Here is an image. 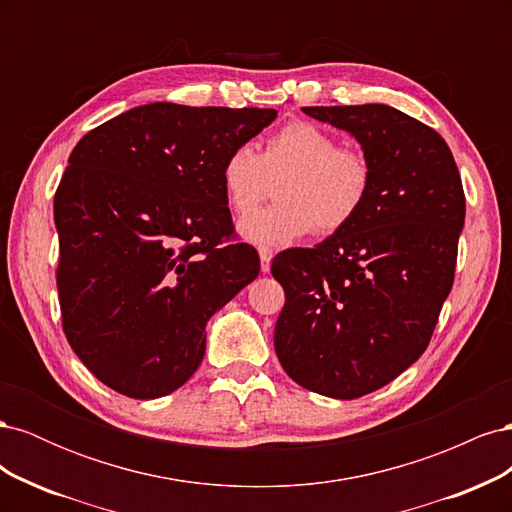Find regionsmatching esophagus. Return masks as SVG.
<instances>
[{
	"label": "esophagus",
	"instance_id": "obj_1",
	"mask_svg": "<svg viewBox=\"0 0 512 512\" xmlns=\"http://www.w3.org/2000/svg\"><path fill=\"white\" fill-rule=\"evenodd\" d=\"M258 254H260V269L262 273H267L271 269V258H273V250H269V247H258Z\"/></svg>",
	"mask_w": 512,
	"mask_h": 512
}]
</instances>
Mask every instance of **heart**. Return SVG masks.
Returning <instances> with one entry per match:
<instances>
[{
	"label": "heart",
	"mask_w": 512,
	"mask_h": 512,
	"mask_svg": "<svg viewBox=\"0 0 512 512\" xmlns=\"http://www.w3.org/2000/svg\"><path fill=\"white\" fill-rule=\"evenodd\" d=\"M278 183L281 203L241 222V235L258 245H284L316 230L335 235L365 207L374 170L361 149L344 147L324 128L290 121L262 153L237 145L222 162V188L230 209L249 215Z\"/></svg>",
	"instance_id": "1"
}]
</instances>
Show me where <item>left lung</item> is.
Masks as SVG:
<instances>
[{"instance_id": "1", "label": "left lung", "mask_w": 512, "mask_h": 512, "mask_svg": "<svg viewBox=\"0 0 512 512\" xmlns=\"http://www.w3.org/2000/svg\"><path fill=\"white\" fill-rule=\"evenodd\" d=\"M350 132L374 183L361 213L312 250H286L271 273L286 292L273 344L303 389L356 399L421 356L453 288L466 196L444 138L386 104L305 106Z\"/></svg>"}]
</instances>
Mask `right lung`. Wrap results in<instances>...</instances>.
Returning a JSON list of instances; mask_svg holds the SVG:
<instances>
[{
  "label": "right lung",
  "mask_w": 512,
  "mask_h": 512,
  "mask_svg": "<svg viewBox=\"0 0 512 512\" xmlns=\"http://www.w3.org/2000/svg\"><path fill=\"white\" fill-rule=\"evenodd\" d=\"M273 108H130L87 132L55 192L64 333L100 382L156 399L190 380L207 320L256 280L235 241L222 162Z\"/></svg>",
  "instance_id": "1"
}]
</instances>
